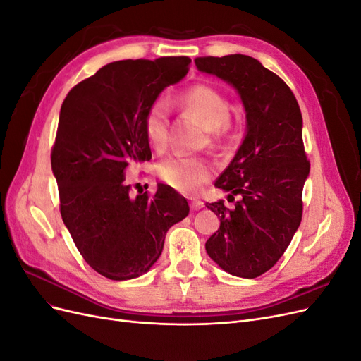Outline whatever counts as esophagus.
<instances>
[{
    "label": "esophagus",
    "instance_id": "1",
    "mask_svg": "<svg viewBox=\"0 0 361 361\" xmlns=\"http://www.w3.org/2000/svg\"><path fill=\"white\" fill-rule=\"evenodd\" d=\"M190 200H191L190 206H191V209H192V211H199V209H202V207L204 206V203H203L202 200H199V199H195V197H191Z\"/></svg>",
    "mask_w": 361,
    "mask_h": 361
}]
</instances>
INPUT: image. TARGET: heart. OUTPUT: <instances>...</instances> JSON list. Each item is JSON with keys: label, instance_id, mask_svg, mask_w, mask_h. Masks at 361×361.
<instances>
[{"label": "heart", "instance_id": "b5f03b06", "mask_svg": "<svg viewBox=\"0 0 361 361\" xmlns=\"http://www.w3.org/2000/svg\"><path fill=\"white\" fill-rule=\"evenodd\" d=\"M178 104L182 110L199 120L212 143H220L232 129L231 102L212 85H192L178 96ZM143 126L152 149L162 150L166 147L169 138V108L166 102L158 101L150 105ZM158 173L171 188L180 192H194L211 179L214 166L203 158L174 155L159 164Z\"/></svg>", "mask_w": 361, "mask_h": 361}]
</instances>
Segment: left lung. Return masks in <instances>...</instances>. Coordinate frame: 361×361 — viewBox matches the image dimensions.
Segmentation results:
<instances>
[{
    "instance_id": "obj_1",
    "label": "left lung",
    "mask_w": 361,
    "mask_h": 361,
    "mask_svg": "<svg viewBox=\"0 0 361 361\" xmlns=\"http://www.w3.org/2000/svg\"><path fill=\"white\" fill-rule=\"evenodd\" d=\"M195 66L232 85L245 110V135L215 187L228 192L206 203L220 228L206 253L226 272L255 279L277 264L302 215V187L310 164L302 145V117L286 82L253 57H199Z\"/></svg>"
}]
</instances>
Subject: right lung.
I'll return each mask as SVG.
<instances>
[{
	"label": "right lung",
	"mask_w": 361,
	"mask_h": 361,
	"mask_svg": "<svg viewBox=\"0 0 361 361\" xmlns=\"http://www.w3.org/2000/svg\"><path fill=\"white\" fill-rule=\"evenodd\" d=\"M188 57L108 63L64 99L51 154L64 226L84 260L110 280L146 274L169 228L190 212L169 185L129 194L130 162L152 158L145 116L161 92L188 72Z\"/></svg>",
	"instance_id": "1"
}]
</instances>
